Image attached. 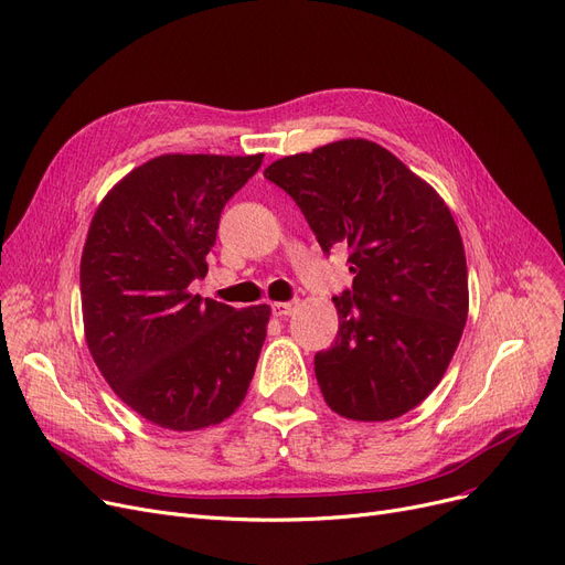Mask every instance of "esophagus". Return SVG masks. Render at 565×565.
<instances>
[{
    "label": "esophagus",
    "instance_id": "34e87169",
    "mask_svg": "<svg viewBox=\"0 0 565 565\" xmlns=\"http://www.w3.org/2000/svg\"><path fill=\"white\" fill-rule=\"evenodd\" d=\"M298 300H288V302H273V313L275 316H279V318H286V316H290L292 311L298 309Z\"/></svg>",
    "mask_w": 565,
    "mask_h": 565
}]
</instances>
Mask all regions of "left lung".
Here are the masks:
<instances>
[{
	"mask_svg": "<svg viewBox=\"0 0 565 565\" xmlns=\"http://www.w3.org/2000/svg\"><path fill=\"white\" fill-rule=\"evenodd\" d=\"M323 254L343 244L351 290L334 296L339 332L313 355L328 406L381 423L418 406L444 379L469 316L463 244L444 199L385 147L339 140L275 161Z\"/></svg>",
	"mask_w": 565,
	"mask_h": 565,
	"instance_id": "obj_1",
	"label": "left lung"
}]
</instances>
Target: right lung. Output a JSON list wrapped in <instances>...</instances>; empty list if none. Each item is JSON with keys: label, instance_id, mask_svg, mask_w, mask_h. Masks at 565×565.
Wrapping results in <instances>:
<instances>
[{"label": "right lung", "instance_id": "add662e5", "mask_svg": "<svg viewBox=\"0 0 565 565\" xmlns=\"http://www.w3.org/2000/svg\"><path fill=\"white\" fill-rule=\"evenodd\" d=\"M263 154H163L121 180L96 210L81 260L89 353L115 395L145 420L191 431L242 404L269 307L191 296L207 273L218 218Z\"/></svg>", "mask_w": 565, "mask_h": 565}]
</instances>
